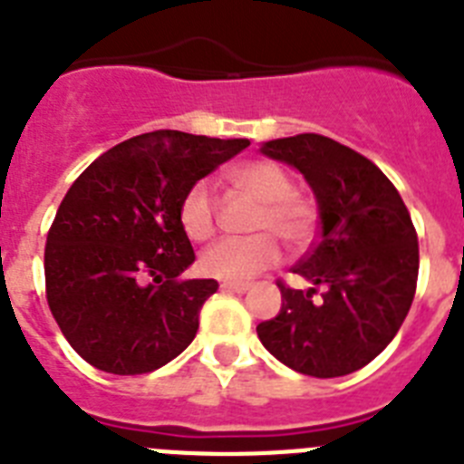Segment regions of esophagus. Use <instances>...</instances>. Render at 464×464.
Returning <instances> with one entry per match:
<instances>
[{
	"label": "esophagus",
	"mask_w": 464,
	"mask_h": 464,
	"mask_svg": "<svg viewBox=\"0 0 464 464\" xmlns=\"http://www.w3.org/2000/svg\"><path fill=\"white\" fill-rule=\"evenodd\" d=\"M221 290L224 292H247L250 290V283H221Z\"/></svg>",
	"instance_id": "esophagus-1"
}]
</instances>
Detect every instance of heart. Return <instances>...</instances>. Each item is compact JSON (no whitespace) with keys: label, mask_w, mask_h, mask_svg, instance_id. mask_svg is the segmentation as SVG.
I'll return each instance as SVG.
<instances>
[{"label":"heart","mask_w":464,"mask_h":464,"mask_svg":"<svg viewBox=\"0 0 464 464\" xmlns=\"http://www.w3.org/2000/svg\"><path fill=\"white\" fill-rule=\"evenodd\" d=\"M228 179L240 193L259 202L250 221V231H255V236L212 245L200 256L202 274L219 280H245L278 264L280 245L276 236L283 238L290 250H302L311 243L318 224L316 205L295 190V179L278 162H243L231 169ZM179 224L196 243L214 238L219 209L208 181H196L186 188L179 202Z\"/></svg>","instance_id":"heart-1"}]
</instances>
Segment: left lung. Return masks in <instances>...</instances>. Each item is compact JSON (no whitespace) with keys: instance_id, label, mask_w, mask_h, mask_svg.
I'll return each instance as SVG.
<instances>
[{"instance_id":"8db88e82","label":"left lung","mask_w":464,"mask_h":464,"mask_svg":"<svg viewBox=\"0 0 464 464\" xmlns=\"http://www.w3.org/2000/svg\"><path fill=\"white\" fill-rule=\"evenodd\" d=\"M262 153L304 174L321 228L292 266L311 287L278 280L283 306L256 334L302 375L361 371L394 340L415 297L420 250L408 208L375 162L328 136L276 139Z\"/></svg>"}]
</instances>
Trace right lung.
<instances>
[{
  "label": "right lung",
  "mask_w": 464,
  "mask_h": 464,
  "mask_svg": "<svg viewBox=\"0 0 464 464\" xmlns=\"http://www.w3.org/2000/svg\"><path fill=\"white\" fill-rule=\"evenodd\" d=\"M250 146L158 130L112 146L75 179L46 233V302L70 346L112 375H143L193 342L219 283L179 224L190 184Z\"/></svg>",
  "instance_id": "1"
}]
</instances>
